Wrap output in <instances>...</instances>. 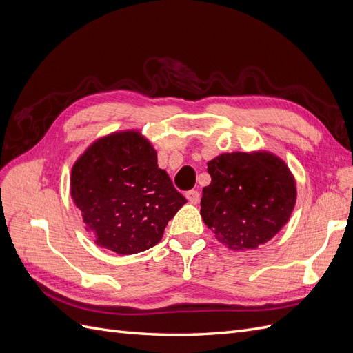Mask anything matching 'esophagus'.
Listing matches in <instances>:
<instances>
[{"label": "esophagus", "mask_w": 353, "mask_h": 353, "mask_svg": "<svg viewBox=\"0 0 353 353\" xmlns=\"http://www.w3.org/2000/svg\"><path fill=\"white\" fill-rule=\"evenodd\" d=\"M185 197H187V200L190 203H193V205H199V203H200V193H199V191H196V190L187 191Z\"/></svg>", "instance_id": "esophagus-1"}]
</instances>
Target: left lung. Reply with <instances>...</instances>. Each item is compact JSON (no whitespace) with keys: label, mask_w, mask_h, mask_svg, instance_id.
I'll return each mask as SVG.
<instances>
[{"label":"left lung","mask_w":353,"mask_h":353,"mask_svg":"<svg viewBox=\"0 0 353 353\" xmlns=\"http://www.w3.org/2000/svg\"><path fill=\"white\" fill-rule=\"evenodd\" d=\"M210 184L200 215L230 250L258 249L280 232L296 205V179L281 157L266 150L222 153L208 162Z\"/></svg>","instance_id":"left-lung-1"}]
</instances>
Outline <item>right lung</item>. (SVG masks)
Returning a JSON list of instances; mask_svg holds the SVG:
<instances>
[{
	"mask_svg": "<svg viewBox=\"0 0 353 353\" xmlns=\"http://www.w3.org/2000/svg\"><path fill=\"white\" fill-rule=\"evenodd\" d=\"M70 197L94 243L122 256L156 245L187 203L138 130L110 132L85 148L72 166Z\"/></svg>",
	"mask_w": 353,
	"mask_h": 353,
	"instance_id": "1",
	"label": "right lung"
}]
</instances>
